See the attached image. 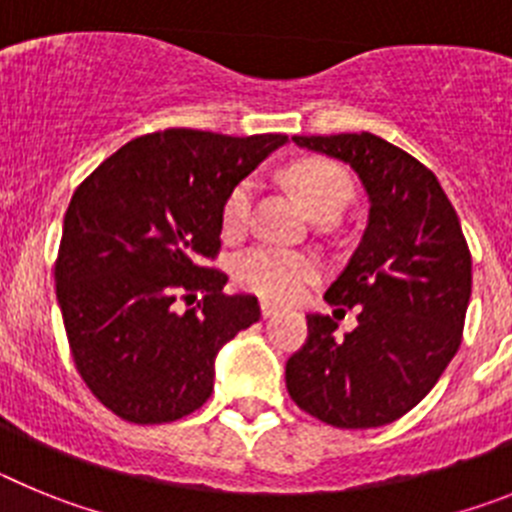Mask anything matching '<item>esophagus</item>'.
<instances>
[{"label": "esophagus", "mask_w": 512, "mask_h": 512, "mask_svg": "<svg viewBox=\"0 0 512 512\" xmlns=\"http://www.w3.org/2000/svg\"><path fill=\"white\" fill-rule=\"evenodd\" d=\"M279 307L277 305H271V302H261V315L264 318H271V315H277Z\"/></svg>", "instance_id": "1"}]
</instances>
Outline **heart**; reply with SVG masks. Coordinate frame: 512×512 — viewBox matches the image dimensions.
<instances>
[{
    "label": "heart",
    "mask_w": 512,
    "mask_h": 512,
    "mask_svg": "<svg viewBox=\"0 0 512 512\" xmlns=\"http://www.w3.org/2000/svg\"><path fill=\"white\" fill-rule=\"evenodd\" d=\"M287 182L297 189L307 210L318 220H333L354 200V179L330 158H302L287 169ZM256 182L241 179L225 194L220 223L228 235H241L251 225ZM235 282L253 295L274 302H292L315 284L323 266L315 253L279 246H253L233 264Z\"/></svg>",
    "instance_id": "b5f03b06"
}]
</instances>
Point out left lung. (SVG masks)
Here are the masks:
<instances>
[{"label": "left lung", "mask_w": 512, "mask_h": 512, "mask_svg": "<svg viewBox=\"0 0 512 512\" xmlns=\"http://www.w3.org/2000/svg\"><path fill=\"white\" fill-rule=\"evenodd\" d=\"M297 146L346 161L369 194V225L325 300L359 325L343 338L307 315L287 359L297 408L336 428H379L418 405L459 351L472 295V253L436 174L372 133L295 135Z\"/></svg>", "instance_id": "1"}]
</instances>
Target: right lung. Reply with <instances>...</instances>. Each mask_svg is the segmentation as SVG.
<instances>
[{
  "instance_id": "right-lung-1",
  "label": "right lung",
  "mask_w": 512,
  "mask_h": 512,
  "mask_svg": "<svg viewBox=\"0 0 512 512\" xmlns=\"http://www.w3.org/2000/svg\"><path fill=\"white\" fill-rule=\"evenodd\" d=\"M287 135L169 128L130 140L76 187L63 217L56 295L76 372L117 418L171 423L212 395L215 356L261 318L225 295L220 210ZM203 300L182 313L175 302Z\"/></svg>"
}]
</instances>
